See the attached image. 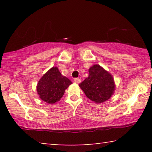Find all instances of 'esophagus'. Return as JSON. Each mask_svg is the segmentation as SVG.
I'll return each instance as SVG.
<instances>
[{"instance_id":"1","label":"esophagus","mask_w":152,"mask_h":152,"mask_svg":"<svg viewBox=\"0 0 152 152\" xmlns=\"http://www.w3.org/2000/svg\"><path fill=\"white\" fill-rule=\"evenodd\" d=\"M74 82H75V83H77V84H80V83L81 82V79H80V78H75V79Z\"/></svg>"}]
</instances>
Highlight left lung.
<instances>
[{"instance_id":"obj_1","label":"left lung","mask_w":152,"mask_h":152,"mask_svg":"<svg viewBox=\"0 0 152 152\" xmlns=\"http://www.w3.org/2000/svg\"><path fill=\"white\" fill-rule=\"evenodd\" d=\"M89 75L80 84V87L86 97L95 103H102L113 95L115 91V83L113 77L109 72L98 64L89 68Z\"/></svg>"}]
</instances>
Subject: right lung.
I'll list each match as a JSON object with an SVG mask.
<instances>
[{"instance_id": "1", "label": "right lung", "mask_w": 152, "mask_h": 152, "mask_svg": "<svg viewBox=\"0 0 152 152\" xmlns=\"http://www.w3.org/2000/svg\"><path fill=\"white\" fill-rule=\"evenodd\" d=\"M71 84V81L62 75L57 67H53L39 80L37 90L41 99L48 104H55L60 100Z\"/></svg>"}]
</instances>
